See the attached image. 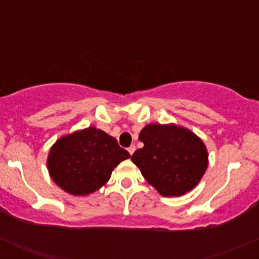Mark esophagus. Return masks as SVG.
<instances>
[{
    "label": "esophagus",
    "mask_w": 259,
    "mask_h": 259,
    "mask_svg": "<svg viewBox=\"0 0 259 259\" xmlns=\"http://www.w3.org/2000/svg\"><path fill=\"white\" fill-rule=\"evenodd\" d=\"M127 151H129L130 155H133V154H134V151H135V146L132 145L130 148H127Z\"/></svg>",
    "instance_id": "34e87169"
}]
</instances>
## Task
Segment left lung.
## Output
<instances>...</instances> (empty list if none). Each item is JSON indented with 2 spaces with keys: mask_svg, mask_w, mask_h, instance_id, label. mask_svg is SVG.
<instances>
[{
  "mask_svg": "<svg viewBox=\"0 0 259 259\" xmlns=\"http://www.w3.org/2000/svg\"><path fill=\"white\" fill-rule=\"evenodd\" d=\"M132 156L146 182L163 197H182L194 189L208 168V150L192 130L173 124H148Z\"/></svg>",
  "mask_w": 259,
  "mask_h": 259,
  "instance_id": "obj_1",
  "label": "left lung"
}]
</instances>
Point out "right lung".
Here are the masks:
<instances>
[{"label": "right lung", "instance_id": "add662e5", "mask_svg": "<svg viewBox=\"0 0 259 259\" xmlns=\"http://www.w3.org/2000/svg\"><path fill=\"white\" fill-rule=\"evenodd\" d=\"M130 154L101 129L89 126L62 135L51 146L48 169L51 179L71 195H89L106 184Z\"/></svg>", "mask_w": 259, "mask_h": 259}]
</instances>
